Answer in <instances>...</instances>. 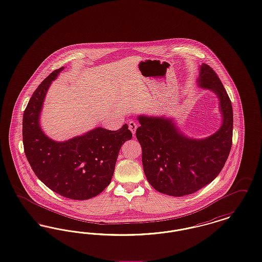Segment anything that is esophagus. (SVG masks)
Here are the masks:
<instances>
[{"label": "esophagus", "mask_w": 262, "mask_h": 262, "mask_svg": "<svg viewBox=\"0 0 262 262\" xmlns=\"http://www.w3.org/2000/svg\"><path fill=\"white\" fill-rule=\"evenodd\" d=\"M137 126H138V125H137V123H136L135 121H129V122H128V128H129L130 132L133 133V135L136 134Z\"/></svg>", "instance_id": "obj_1"}]
</instances>
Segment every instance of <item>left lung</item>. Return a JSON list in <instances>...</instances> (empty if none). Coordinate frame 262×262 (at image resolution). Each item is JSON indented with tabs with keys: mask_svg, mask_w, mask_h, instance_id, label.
I'll return each mask as SVG.
<instances>
[{
	"mask_svg": "<svg viewBox=\"0 0 262 262\" xmlns=\"http://www.w3.org/2000/svg\"><path fill=\"white\" fill-rule=\"evenodd\" d=\"M198 83L219 98L223 117L220 128L203 139L183 135L171 119L138 116L137 140L142 149V165L147 181L159 192L184 196L210 184L224 167L233 137V107L218 75L200 66Z\"/></svg>",
	"mask_w": 262,
	"mask_h": 262,
	"instance_id": "8db88e82",
	"label": "left lung"
}]
</instances>
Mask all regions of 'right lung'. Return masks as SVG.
I'll use <instances>...</instances> for the list:
<instances>
[{"instance_id":"add662e5","label":"right lung","mask_w":262,"mask_h":262,"mask_svg":"<svg viewBox=\"0 0 262 262\" xmlns=\"http://www.w3.org/2000/svg\"><path fill=\"white\" fill-rule=\"evenodd\" d=\"M62 70L54 71L40 83L25 108V156L38 179L53 191L71 200H89L111 183L121 146L133 135L125 124L118 130L96 127L62 142L47 137L39 116L48 88Z\"/></svg>"}]
</instances>
